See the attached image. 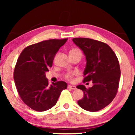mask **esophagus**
<instances>
[{"instance_id": "esophagus-1", "label": "esophagus", "mask_w": 135, "mask_h": 135, "mask_svg": "<svg viewBox=\"0 0 135 135\" xmlns=\"http://www.w3.org/2000/svg\"><path fill=\"white\" fill-rule=\"evenodd\" d=\"M68 88H70V89H71V90L76 89V86H75V85H68Z\"/></svg>"}]
</instances>
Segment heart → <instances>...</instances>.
<instances>
[{
	"label": "heart",
	"mask_w": 135,
	"mask_h": 135,
	"mask_svg": "<svg viewBox=\"0 0 135 135\" xmlns=\"http://www.w3.org/2000/svg\"><path fill=\"white\" fill-rule=\"evenodd\" d=\"M70 52H75V53H81L80 51L79 50V49H74L73 50H71V51ZM75 75V73H68L66 75L65 77L66 79H69V80H72V79H73V77H74V75Z\"/></svg>",
	"instance_id": "obj_1"
}]
</instances>
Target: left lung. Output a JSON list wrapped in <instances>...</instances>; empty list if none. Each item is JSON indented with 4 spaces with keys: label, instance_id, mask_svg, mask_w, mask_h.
I'll return each mask as SVG.
<instances>
[{
    "label": "left lung",
    "instance_id": "left-lung-1",
    "mask_svg": "<svg viewBox=\"0 0 135 135\" xmlns=\"http://www.w3.org/2000/svg\"><path fill=\"white\" fill-rule=\"evenodd\" d=\"M73 41L83 51L86 59L84 82L91 80V87L83 85L77 88L84 92L79 106L90 112H96L109 104L117 94L120 69L116 55L109 46L88 38H74Z\"/></svg>",
    "mask_w": 135,
    "mask_h": 135
}]
</instances>
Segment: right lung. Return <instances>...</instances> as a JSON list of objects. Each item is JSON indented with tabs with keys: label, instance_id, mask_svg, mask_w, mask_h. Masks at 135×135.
Instances as JSON below:
<instances>
[{
	"label": "right lung",
	"instance_id": "add662e5",
	"mask_svg": "<svg viewBox=\"0 0 135 135\" xmlns=\"http://www.w3.org/2000/svg\"><path fill=\"white\" fill-rule=\"evenodd\" d=\"M67 40L51 39L33 44L25 48L18 59L13 73L16 89L23 102L33 110L42 112L51 108L62 90L67 88L64 81L49 85L45 75Z\"/></svg>",
	"mask_w": 135,
	"mask_h": 135
}]
</instances>
